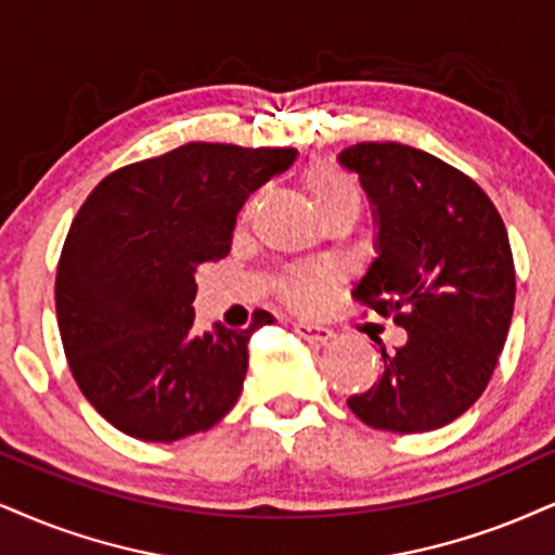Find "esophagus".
<instances>
[{"instance_id":"1","label":"esophagus","mask_w":555,"mask_h":555,"mask_svg":"<svg viewBox=\"0 0 555 555\" xmlns=\"http://www.w3.org/2000/svg\"><path fill=\"white\" fill-rule=\"evenodd\" d=\"M293 330L300 339L306 341H317V345H326L334 337L332 330H326V326H319V324H311V321H298V324H293Z\"/></svg>"}]
</instances>
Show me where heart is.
Returning a JSON list of instances; mask_svg holds the SVG:
<instances>
[{"label": "heart", "instance_id": "1", "mask_svg": "<svg viewBox=\"0 0 555 555\" xmlns=\"http://www.w3.org/2000/svg\"><path fill=\"white\" fill-rule=\"evenodd\" d=\"M304 184L309 190L317 210L334 208L341 203H358V190L350 177L341 172L339 167H334L330 162H313L304 175ZM251 208V203L246 205V210ZM332 272L326 270H311V267H298V270L285 272L280 291L298 309H313L321 304V298L326 296V291L332 288Z\"/></svg>", "mask_w": 555, "mask_h": 555}]
</instances>
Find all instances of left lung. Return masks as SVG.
Returning a JSON list of instances; mask_svg holds the SVG:
<instances>
[{
  "label": "left lung",
  "instance_id": "1",
  "mask_svg": "<svg viewBox=\"0 0 555 555\" xmlns=\"http://www.w3.org/2000/svg\"><path fill=\"white\" fill-rule=\"evenodd\" d=\"M360 177L378 225L352 296L406 330L383 373L347 406L367 427L429 433L489 386L515 311V262L502 216L478 184L403 143H354L337 156Z\"/></svg>",
  "mask_w": 555,
  "mask_h": 555
}]
</instances>
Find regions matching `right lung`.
Masks as SVG:
<instances>
[{
  "instance_id": "obj_1",
  "label": "right lung",
  "mask_w": 555,
  "mask_h": 555,
  "mask_svg": "<svg viewBox=\"0 0 555 555\" xmlns=\"http://www.w3.org/2000/svg\"><path fill=\"white\" fill-rule=\"evenodd\" d=\"M296 154L184 143L89 193L61 249L56 319L74 380L115 429L175 442L234 409L259 321L197 332L195 272L229 255L246 197Z\"/></svg>"
}]
</instances>
